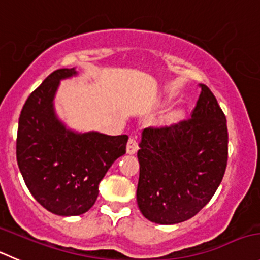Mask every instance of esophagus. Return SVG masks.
<instances>
[{
    "instance_id": "esophagus-1",
    "label": "esophagus",
    "mask_w": 260,
    "mask_h": 260,
    "mask_svg": "<svg viewBox=\"0 0 260 260\" xmlns=\"http://www.w3.org/2000/svg\"><path fill=\"white\" fill-rule=\"evenodd\" d=\"M137 150H138L137 140H135L134 138H130L127 142V145H126V152H127L128 154H135Z\"/></svg>"
}]
</instances>
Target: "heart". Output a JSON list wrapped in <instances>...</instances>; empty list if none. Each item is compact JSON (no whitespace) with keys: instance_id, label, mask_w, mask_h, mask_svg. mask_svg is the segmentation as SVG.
<instances>
[{"instance_id":"heart-1","label":"heart","mask_w":260,"mask_h":260,"mask_svg":"<svg viewBox=\"0 0 260 260\" xmlns=\"http://www.w3.org/2000/svg\"><path fill=\"white\" fill-rule=\"evenodd\" d=\"M181 116H182V112L180 110L170 111V112L163 117V123H166V125H171V123L177 122V121L181 118Z\"/></svg>"}]
</instances>
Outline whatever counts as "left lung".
Returning a JSON list of instances; mask_svg holds the SVG:
<instances>
[{
  "label": "left lung",
  "mask_w": 260,
  "mask_h": 260,
  "mask_svg": "<svg viewBox=\"0 0 260 260\" xmlns=\"http://www.w3.org/2000/svg\"><path fill=\"white\" fill-rule=\"evenodd\" d=\"M200 88L191 117L142 133L137 202L143 216L154 223L175 224L194 217L223 179L226 116L211 89L204 84Z\"/></svg>",
  "instance_id": "left-lung-1"
}]
</instances>
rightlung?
<instances>
[{"instance_id":"right-lung-1","label":"right lung","mask_w":260,"mask_h":260,"mask_svg":"<svg viewBox=\"0 0 260 260\" xmlns=\"http://www.w3.org/2000/svg\"><path fill=\"white\" fill-rule=\"evenodd\" d=\"M75 69H60L26 100L17 127L16 159L25 185L42 207L57 216H79L93 207L98 185L112 163L126 153L127 135L75 133L54 112L62 79Z\"/></svg>"}]
</instances>
